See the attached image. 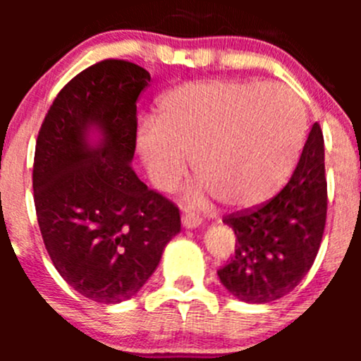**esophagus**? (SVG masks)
Instances as JSON below:
<instances>
[{
  "instance_id": "esophagus-1",
  "label": "esophagus",
  "mask_w": 361,
  "mask_h": 361,
  "mask_svg": "<svg viewBox=\"0 0 361 361\" xmlns=\"http://www.w3.org/2000/svg\"><path fill=\"white\" fill-rule=\"evenodd\" d=\"M181 224H183L185 228H195L202 224V218L199 214H195L194 211L183 209V213H181Z\"/></svg>"
}]
</instances>
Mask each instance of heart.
<instances>
[{
	"mask_svg": "<svg viewBox=\"0 0 361 361\" xmlns=\"http://www.w3.org/2000/svg\"><path fill=\"white\" fill-rule=\"evenodd\" d=\"M159 122L141 120L136 145L152 181L169 190L187 169L225 206H257L274 197L300 159L307 120L283 87L207 80L166 90Z\"/></svg>",
	"mask_w": 361,
	"mask_h": 361,
	"instance_id": "b5f03b06",
	"label": "heart"
}]
</instances>
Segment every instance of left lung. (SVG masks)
<instances>
[{"mask_svg": "<svg viewBox=\"0 0 361 361\" xmlns=\"http://www.w3.org/2000/svg\"><path fill=\"white\" fill-rule=\"evenodd\" d=\"M326 207L325 147L316 122L286 187L264 206L224 218L238 238L234 257L218 269L225 288L253 304L292 292L318 255Z\"/></svg>", "mask_w": 361, "mask_h": 361, "instance_id": "obj_1", "label": "left lung"}]
</instances>
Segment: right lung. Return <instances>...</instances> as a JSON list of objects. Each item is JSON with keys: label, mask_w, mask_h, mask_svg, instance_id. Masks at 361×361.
<instances>
[{"label": "right lung", "mask_w": 361, "mask_h": 361, "mask_svg": "<svg viewBox=\"0 0 361 361\" xmlns=\"http://www.w3.org/2000/svg\"><path fill=\"white\" fill-rule=\"evenodd\" d=\"M150 73L104 59L61 89L36 140L32 190L50 260L69 286L101 304L130 298L181 228L180 209L130 169L136 99ZM100 127L99 147L86 143Z\"/></svg>", "instance_id": "add662e5"}]
</instances>
